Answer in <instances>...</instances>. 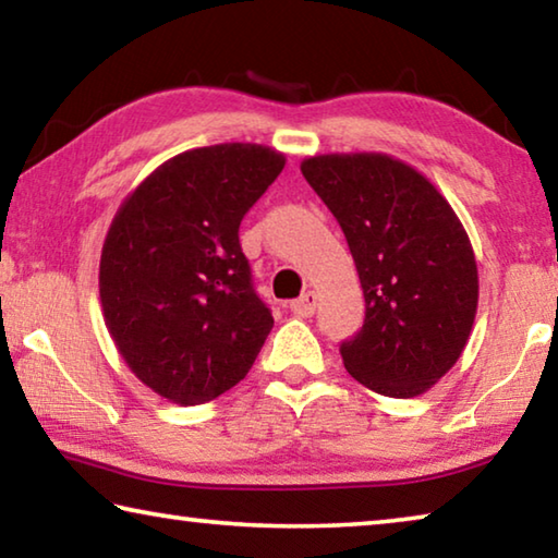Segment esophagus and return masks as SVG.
<instances>
[{"label": "esophagus", "instance_id": "1", "mask_svg": "<svg viewBox=\"0 0 558 558\" xmlns=\"http://www.w3.org/2000/svg\"><path fill=\"white\" fill-rule=\"evenodd\" d=\"M290 310H292V313H295L298 317H313L315 310H317V295H315L313 290H307L302 298L292 300Z\"/></svg>", "mask_w": 558, "mask_h": 558}]
</instances>
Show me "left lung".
Returning <instances> with one entry per match:
<instances>
[{
    "label": "left lung",
    "instance_id": "1",
    "mask_svg": "<svg viewBox=\"0 0 558 558\" xmlns=\"http://www.w3.org/2000/svg\"><path fill=\"white\" fill-rule=\"evenodd\" d=\"M342 226L364 290V325L339 347L359 384L391 399L450 372L477 313V263L442 194L401 159L317 155L300 165Z\"/></svg>",
    "mask_w": 558,
    "mask_h": 558
}]
</instances>
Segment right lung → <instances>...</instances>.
I'll use <instances>...</instances> for the list:
<instances>
[{
    "label": "right lung",
    "instance_id": "add662e5",
    "mask_svg": "<svg viewBox=\"0 0 558 558\" xmlns=\"http://www.w3.org/2000/svg\"><path fill=\"white\" fill-rule=\"evenodd\" d=\"M286 167L276 149L226 143L159 165L110 223L100 256L108 332L140 381L184 405L239 384L272 329L239 226Z\"/></svg>",
    "mask_w": 558,
    "mask_h": 558
}]
</instances>
